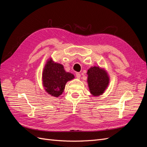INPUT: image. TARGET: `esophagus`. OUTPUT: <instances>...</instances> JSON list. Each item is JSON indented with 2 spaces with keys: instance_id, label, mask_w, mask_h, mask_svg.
I'll return each instance as SVG.
<instances>
[{
  "instance_id": "obj_1",
  "label": "esophagus",
  "mask_w": 147,
  "mask_h": 147,
  "mask_svg": "<svg viewBox=\"0 0 147 147\" xmlns=\"http://www.w3.org/2000/svg\"><path fill=\"white\" fill-rule=\"evenodd\" d=\"M76 77H77V78H80V77H81V74H80V73H77L76 74Z\"/></svg>"
}]
</instances>
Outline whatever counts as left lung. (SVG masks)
Here are the masks:
<instances>
[{
	"mask_svg": "<svg viewBox=\"0 0 147 147\" xmlns=\"http://www.w3.org/2000/svg\"><path fill=\"white\" fill-rule=\"evenodd\" d=\"M88 82L90 92L94 96L104 92L109 83V78L105 70L99 67H93L88 70Z\"/></svg>",
	"mask_w": 147,
	"mask_h": 147,
	"instance_id": "obj_1",
	"label": "left lung"
}]
</instances>
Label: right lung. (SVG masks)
Listing matches in <instances>:
<instances>
[{
    "mask_svg": "<svg viewBox=\"0 0 147 147\" xmlns=\"http://www.w3.org/2000/svg\"><path fill=\"white\" fill-rule=\"evenodd\" d=\"M43 83L46 91L54 97H58L64 91L67 82L74 78L66 72L63 65L55 63L51 59L47 62L43 72Z\"/></svg>",
    "mask_w": 147,
    "mask_h": 147,
    "instance_id": "right-lung-1",
    "label": "right lung"
}]
</instances>
